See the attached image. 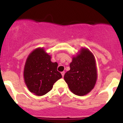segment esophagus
I'll use <instances>...</instances> for the list:
<instances>
[{
    "mask_svg": "<svg viewBox=\"0 0 123 123\" xmlns=\"http://www.w3.org/2000/svg\"><path fill=\"white\" fill-rule=\"evenodd\" d=\"M61 74H62V77H63L64 76V74H65V72L62 71V73H61Z\"/></svg>",
    "mask_w": 123,
    "mask_h": 123,
    "instance_id": "34e87169",
    "label": "esophagus"
}]
</instances>
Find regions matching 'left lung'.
Wrapping results in <instances>:
<instances>
[{"mask_svg":"<svg viewBox=\"0 0 123 123\" xmlns=\"http://www.w3.org/2000/svg\"><path fill=\"white\" fill-rule=\"evenodd\" d=\"M69 67L64 78L71 91L78 96L89 93L97 80L96 61L92 53L88 49L81 48L79 54L73 58Z\"/></svg>","mask_w":123,"mask_h":123,"instance_id":"obj_1","label":"left lung"}]
</instances>
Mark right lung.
<instances>
[{
    "label": "right lung",
    "mask_w": 123,
    "mask_h": 123,
    "mask_svg": "<svg viewBox=\"0 0 123 123\" xmlns=\"http://www.w3.org/2000/svg\"><path fill=\"white\" fill-rule=\"evenodd\" d=\"M43 48H37L28 55L24 69V78L28 90L37 96H43L52 90L62 75L57 71L58 63L50 61Z\"/></svg>",
    "instance_id": "1"
}]
</instances>
